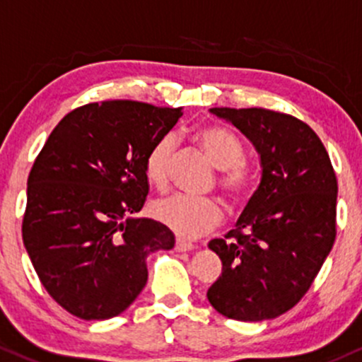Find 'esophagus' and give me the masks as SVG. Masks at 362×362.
I'll use <instances>...</instances> for the list:
<instances>
[{"instance_id":"1","label":"esophagus","mask_w":362,"mask_h":362,"mask_svg":"<svg viewBox=\"0 0 362 362\" xmlns=\"http://www.w3.org/2000/svg\"><path fill=\"white\" fill-rule=\"evenodd\" d=\"M176 250L177 252H192L195 250V245L189 243V242H185V240L177 238L176 240Z\"/></svg>"}]
</instances>
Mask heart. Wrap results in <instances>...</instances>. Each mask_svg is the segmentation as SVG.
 I'll return each instance as SVG.
<instances>
[{"instance_id": "heart-1", "label": "heart", "mask_w": 362, "mask_h": 362, "mask_svg": "<svg viewBox=\"0 0 362 362\" xmlns=\"http://www.w3.org/2000/svg\"><path fill=\"white\" fill-rule=\"evenodd\" d=\"M197 145L204 150L209 160L221 170L219 186L229 200L242 202L252 189L255 180L254 165L243 158L242 139L231 129L217 124L198 127L193 134ZM174 151L170 136H162L150 146L145 157V177L151 186L164 189L169 182V162ZM151 214L158 223L165 224L182 238H198L221 223L223 209L214 198H195L173 195L157 200Z\"/></svg>"}]
</instances>
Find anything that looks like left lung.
Wrapping results in <instances>:
<instances>
[{
	"mask_svg": "<svg viewBox=\"0 0 362 362\" xmlns=\"http://www.w3.org/2000/svg\"><path fill=\"white\" fill-rule=\"evenodd\" d=\"M254 145L260 182L226 240L209 248L223 273L211 305L236 321H264L297 304L335 242L337 176L328 151L302 120L266 108H211Z\"/></svg>",
	"mask_w": 362,
	"mask_h": 362,
	"instance_id": "8db88e82",
	"label": "left lung"
}]
</instances>
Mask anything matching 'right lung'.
Here are the masks:
<instances>
[{"instance_id":"1","label":"right lung","mask_w":362,"mask_h":362,"mask_svg":"<svg viewBox=\"0 0 362 362\" xmlns=\"http://www.w3.org/2000/svg\"><path fill=\"white\" fill-rule=\"evenodd\" d=\"M182 108L112 100L65 115L27 181L22 238L42 286L81 320H110L148 279L146 259L174 233L136 217L148 195L145 157Z\"/></svg>"}]
</instances>
